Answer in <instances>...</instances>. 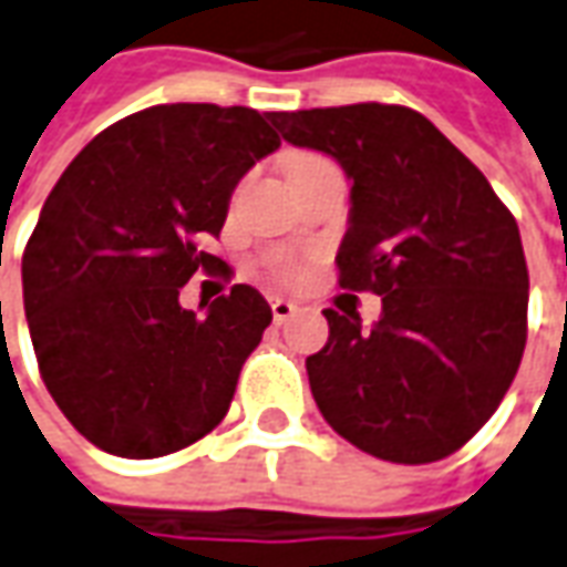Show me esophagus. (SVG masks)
<instances>
[{"instance_id":"34e87169","label":"esophagus","mask_w":567,"mask_h":567,"mask_svg":"<svg viewBox=\"0 0 567 567\" xmlns=\"http://www.w3.org/2000/svg\"><path fill=\"white\" fill-rule=\"evenodd\" d=\"M292 311H296V306H292L290 299H271V315H275V323L290 321Z\"/></svg>"}]
</instances>
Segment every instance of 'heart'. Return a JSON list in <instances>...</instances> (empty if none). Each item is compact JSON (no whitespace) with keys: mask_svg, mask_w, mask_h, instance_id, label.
<instances>
[{"mask_svg":"<svg viewBox=\"0 0 567 567\" xmlns=\"http://www.w3.org/2000/svg\"><path fill=\"white\" fill-rule=\"evenodd\" d=\"M302 159H311V154H296V157H290V166L292 163H302ZM284 275L296 277L299 275V268H296V265H290V268H284Z\"/></svg>","mask_w":567,"mask_h":567,"instance_id":"1","label":"heart"}]
</instances>
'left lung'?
I'll return each mask as SVG.
<instances>
[{"mask_svg": "<svg viewBox=\"0 0 567 567\" xmlns=\"http://www.w3.org/2000/svg\"><path fill=\"white\" fill-rule=\"evenodd\" d=\"M296 147L351 178L339 287L382 296V318L327 308L306 361L323 420L364 454L420 466L454 451L509 392L528 339V265L513 213L423 113L346 104L275 113Z\"/></svg>", "mask_w": 567, "mask_h": 567, "instance_id": "1", "label": "left lung"}]
</instances>
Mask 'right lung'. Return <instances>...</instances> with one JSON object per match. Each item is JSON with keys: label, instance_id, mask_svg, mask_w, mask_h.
I'll list each match as a JSON object with an SVG mask.
<instances>
[{"label": "right lung", "instance_id": "add662e5", "mask_svg": "<svg viewBox=\"0 0 567 567\" xmlns=\"http://www.w3.org/2000/svg\"><path fill=\"white\" fill-rule=\"evenodd\" d=\"M277 147L275 113L157 104L95 135L52 187L23 249L27 327L49 395L101 451L154 460L225 420L271 308L234 284L194 315L178 290L231 277L200 240Z\"/></svg>", "mask_w": 567, "mask_h": 567}]
</instances>
